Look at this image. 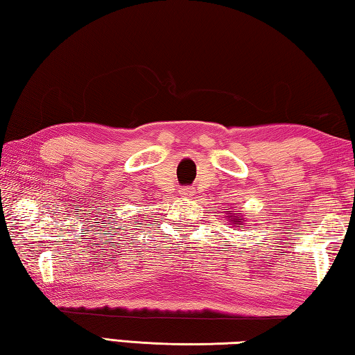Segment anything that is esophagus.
<instances>
[{
  "instance_id": "1",
  "label": "esophagus",
  "mask_w": 355,
  "mask_h": 355,
  "mask_svg": "<svg viewBox=\"0 0 355 355\" xmlns=\"http://www.w3.org/2000/svg\"><path fill=\"white\" fill-rule=\"evenodd\" d=\"M180 194H182L183 197H191L192 189L191 188H182V189H180Z\"/></svg>"
}]
</instances>
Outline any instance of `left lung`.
<instances>
[{"label": "left lung", "mask_w": 355, "mask_h": 355, "mask_svg": "<svg viewBox=\"0 0 355 355\" xmlns=\"http://www.w3.org/2000/svg\"><path fill=\"white\" fill-rule=\"evenodd\" d=\"M233 222H235V224H239V222H241V220H238V219H236V220H233Z\"/></svg>", "instance_id": "obj_1"}]
</instances>
